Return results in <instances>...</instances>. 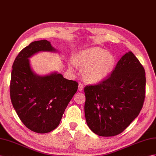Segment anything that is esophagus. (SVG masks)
<instances>
[{"mask_svg":"<svg viewBox=\"0 0 156 156\" xmlns=\"http://www.w3.org/2000/svg\"><path fill=\"white\" fill-rule=\"evenodd\" d=\"M83 85L82 84V83H79V84H78V90L82 91L83 90Z\"/></svg>","mask_w":156,"mask_h":156,"instance_id":"obj_1","label":"esophagus"}]
</instances>
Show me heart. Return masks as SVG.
<instances>
[{
	"label": "heart",
	"mask_w": 156,
	"mask_h": 156,
	"mask_svg": "<svg viewBox=\"0 0 156 156\" xmlns=\"http://www.w3.org/2000/svg\"><path fill=\"white\" fill-rule=\"evenodd\" d=\"M76 63L84 69L83 78L91 83H99L108 76L115 65V56L99 47H92L80 52Z\"/></svg>",
	"instance_id": "1"
}]
</instances>
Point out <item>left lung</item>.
<instances>
[{
  "instance_id": "8db88e82",
  "label": "left lung",
  "mask_w": 156,
  "mask_h": 156,
  "mask_svg": "<svg viewBox=\"0 0 156 156\" xmlns=\"http://www.w3.org/2000/svg\"><path fill=\"white\" fill-rule=\"evenodd\" d=\"M145 74L138 59L129 51L108 78L85 87V117L93 133L116 136L138 117L145 98Z\"/></svg>"
}]
</instances>
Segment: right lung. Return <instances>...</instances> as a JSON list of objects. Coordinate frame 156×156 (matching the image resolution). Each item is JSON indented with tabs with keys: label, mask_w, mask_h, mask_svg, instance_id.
Here are the masks:
<instances>
[{
	"label": "right lung",
	"mask_w": 156,
	"mask_h": 156,
	"mask_svg": "<svg viewBox=\"0 0 156 156\" xmlns=\"http://www.w3.org/2000/svg\"><path fill=\"white\" fill-rule=\"evenodd\" d=\"M39 52L57 53L47 40L31 43L20 52L12 65L10 98L19 118L27 129L47 133L57 128L78 90V83L57 72L40 76L31 69L30 58Z\"/></svg>",
	"instance_id": "1"
}]
</instances>
